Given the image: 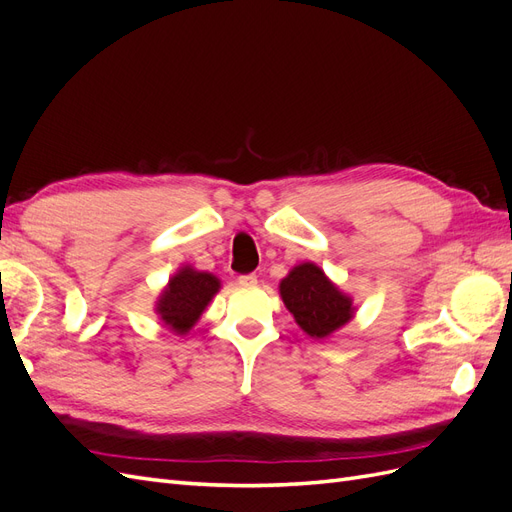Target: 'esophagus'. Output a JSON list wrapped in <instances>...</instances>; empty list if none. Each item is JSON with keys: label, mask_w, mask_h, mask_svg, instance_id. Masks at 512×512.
Here are the masks:
<instances>
[{"label": "esophagus", "mask_w": 512, "mask_h": 512, "mask_svg": "<svg viewBox=\"0 0 512 512\" xmlns=\"http://www.w3.org/2000/svg\"><path fill=\"white\" fill-rule=\"evenodd\" d=\"M239 284L250 288V286H256V284H258V280H256V275H252V273H250V275H241V277H239Z\"/></svg>", "instance_id": "obj_1"}]
</instances>
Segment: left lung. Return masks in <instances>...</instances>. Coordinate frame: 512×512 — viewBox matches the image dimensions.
<instances>
[{"label":"left lung","mask_w":512,"mask_h":512,"mask_svg":"<svg viewBox=\"0 0 512 512\" xmlns=\"http://www.w3.org/2000/svg\"><path fill=\"white\" fill-rule=\"evenodd\" d=\"M280 294L288 312L309 337H329L354 316L352 299L314 262L294 267L282 280Z\"/></svg>","instance_id":"8db88e82"}]
</instances>
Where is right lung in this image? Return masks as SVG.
Returning <instances> with one entry per match:
<instances>
[{
  "mask_svg": "<svg viewBox=\"0 0 512 512\" xmlns=\"http://www.w3.org/2000/svg\"><path fill=\"white\" fill-rule=\"evenodd\" d=\"M220 290V280L207 271H196L192 267H181L168 280L156 303V314L164 327L185 335L198 322L200 314Z\"/></svg>",
  "mask_w": 512,
  "mask_h": 512,
  "instance_id": "1",
  "label": "right lung"
}]
</instances>
